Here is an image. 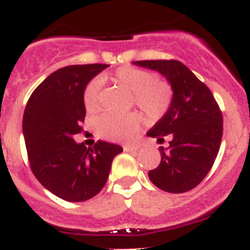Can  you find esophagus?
Masks as SVG:
<instances>
[{
    "instance_id": "1",
    "label": "esophagus",
    "mask_w": 250,
    "mask_h": 250,
    "mask_svg": "<svg viewBox=\"0 0 250 250\" xmlns=\"http://www.w3.org/2000/svg\"><path fill=\"white\" fill-rule=\"evenodd\" d=\"M124 150L125 152H135L138 150L137 146H124Z\"/></svg>"
}]
</instances>
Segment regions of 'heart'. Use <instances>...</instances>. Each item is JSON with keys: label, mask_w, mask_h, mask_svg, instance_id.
<instances>
[{"label": "heart", "mask_w": 250, "mask_h": 250, "mask_svg": "<svg viewBox=\"0 0 250 250\" xmlns=\"http://www.w3.org/2000/svg\"><path fill=\"white\" fill-rule=\"evenodd\" d=\"M112 79L133 92L135 104L153 120L164 116L172 103V89L170 84L158 80V76L152 71L135 67H120L113 73ZM100 80H92L85 86L83 102L85 110L89 113L100 110ZM142 123L143 116L139 112L127 115L106 112L98 119L97 129L101 137L108 140H130L135 135Z\"/></svg>", "instance_id": "heart-1"}]
</instances>
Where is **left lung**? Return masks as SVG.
Returning a JSON list of instances; mask_svg holds the SVG:
<instances>
[{"mask_svg": "<svg viewBox=\"0 0 250 250\" xmlns=\"http://www.w3.org/2000/svg\"><path fill=\"white\" fill-rule=\"evenodd\" d=\"M134 65L158 71L172 88V103L147 133L158 143L170 134V147H160L161 162L148 172L161 190L185 193L207 176L222 139V113L209 88L176 60H144Z\"/></svg>", "mask_w": 250, "mask_h": 250, "instance_id": "left-lung-1", "label": "left lung"}]
</instances>
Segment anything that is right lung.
Instances as JSON below:
<instances>
[{"label": "right lung", "instance_id": "right-lung-1", "mask_svg": "<svg viewBox=\"0 0 250 250\" xmlns=\"http://www.w3.org/2000/svg\"><path fill=\"white\" fill-rule=\"evenodd\" d=\"M110 65L66 66L36 88L22 117L29 164L37 180L56 197L84 202L106 184L117 144L98 140L92 148L76 143L85 119L83 94L86 84Z\"/></svg>", "mask_w": 250, "mask_h": 250}]
</instances>
